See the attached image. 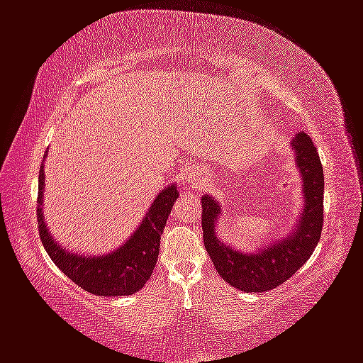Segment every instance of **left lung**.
<instances>
[{
  "label": "left lung",
  "mask_w": 363,
  "mask_h": 363,
  "mask_svg": "<svg viewBox=\"0 0 363 363\" xmlns=\"http://www.w3.org/2000/svg\"><path fill=\"white\" fill-rule=\"evenodd\" d=\"M296 164L301 171L306 205L300 223L284 241L275 242L256 254L230 250L215 233L220 205L212 197H202L203 245L216 272L235 289L242 291H267L289 280L315 251L321 240L324 212V174L315 143L306 133H298L291 142Z\"/></svg>",
  "instance_id": "1"
}]
</instances>
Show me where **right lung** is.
Masks as SVG:
<instances>
[{"instance_id":"obj_1","label":"right lung","mask_w":363,"mask_h":363,"mask_svg":"<svg viewBox=\"0 0 363 363\" xmlns=\"http://www.w3.org/2000/svg\"><path fill=\"white\" fill-rule=\"evenodd\" d=\"M47 155V153H45ZM43 164L39 171V196H37V225L42 245L55 266L72 279L81 289L99 296L132 295L153 274L160 254V240L163 235L167 215L171 213L174 200L179 197L176 186L166 187L158 194L151 205L143 223L121 250L102 257H83L65 251L48 233L42 215Z\"/></svg>"}]
</instances>
